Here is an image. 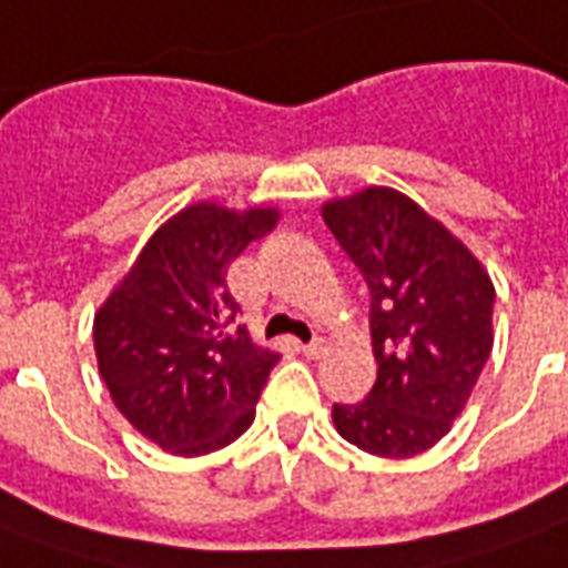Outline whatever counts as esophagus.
Returning <instances> with one entry per match:
<instances>
[{"mask_svg": "<svg viewBox=\"0 0 568 568\" xmlns=\"http://www.w3.org/2000/svg\"><path fill=\"white\" fill-rule=\"evenodd\" d=\"M301 353L307 356V359H320L325 353V341L323 338H313L311 344H301Z\"/></svg>", "mask_w": 568, "mask_h": 568, "instance_id": "34e87169", "label": "esophagus"}]
</instances>
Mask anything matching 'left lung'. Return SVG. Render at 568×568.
I'll list each match as a JSON object with an SVG mask.
<instances>
[{"instance_id":"1","label":"left lung","mask_w":568,"mask_h":568,"mask_svg":"<svg viewBox=\"0 0 568 568\" xmlns=\"http://www.w3.org/2000/svg\"><path fill=\"white\" fill-rule=\"evenodd\" d=\"M325 227L363 273L378 378L335 403L338 434L381 458H412L449 434L491 353L489 273L422 205L390 187L325 202Z\"/></svg>"}]
</instances>
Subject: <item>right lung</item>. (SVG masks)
Masks as SVG:
<instances>
[{
  "instance_id": "right-lung-1",
  "label": "right lung",
  "mask_w": 568,
  "mask_h": 568,
  "mask_svg": "<svg viewBox=\"0 0 568 568\" xmlns=\"http://www.w3.org/2000/svg\"><path fill=\"white\" fill-rule=\"evenodd\" d=\"M273 209L200 202L162 224L94 316V353L116 408L174 455L224 449L255 422L280 353L257 347L227 267L276 227Z\"/></svg>"
}]
</instances>
